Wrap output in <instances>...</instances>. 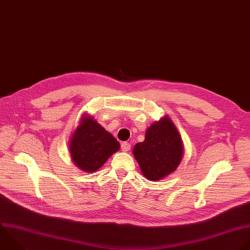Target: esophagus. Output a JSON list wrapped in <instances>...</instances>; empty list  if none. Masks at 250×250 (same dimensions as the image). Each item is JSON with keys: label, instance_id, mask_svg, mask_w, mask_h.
Segmentation results:
<instances>
[{"label": "esophagus", "instance_id": "obj_1", "mask_svg": "<svg viewBox=\"0 0 250 250\" xmlns=\"http://www.w3.org/2000/svg\"><path fill=\"white\" fill-rule=\"evenodd\" d=\"M121 148H122L123 152H128L130 149V144L128 142H124V143H122Z\"/></svg>", "mask_w": 250, "mask_h": 250}]
</instances>
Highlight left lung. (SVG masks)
Here are the masks:
<instances>
[{
	"label": "left lung",
	"instance_id": "obj_1",
	"mask_svg": "<svg viewBox=\"0 0 250 250\" xmlns=\"http://www.w3.org/2000/svg\"><path fill=\"white\" fill-rule=\"evenodd\" d=\"M184 144L173 121L165 116L146 129L145 139L134 145L132 153L142 175L158 182L173 174L184 157Z\"/></svg>",
	"mask_w": 250,
	"mask_h": 250
}]
</instances>
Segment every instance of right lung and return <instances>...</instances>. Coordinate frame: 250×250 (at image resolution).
Listing matches in <instances>:
<instances>
[{
  "label": "right lung",
  "mask_w": 250,
  "mask_h": 250,
  "mask_svg": "<svg viewBox=\"0 0 250 250\" xmlns=\"http://www.w3.org/2000/svg\"><path fill=\"white\" fill-rule=\"evenodd\" d=\"M121 145L94 118L84 114L68 141L69 155L77 168L85 173H95Z\"/></svg>",
  "instance_id": "right-lung-1"
}]
</instances>
